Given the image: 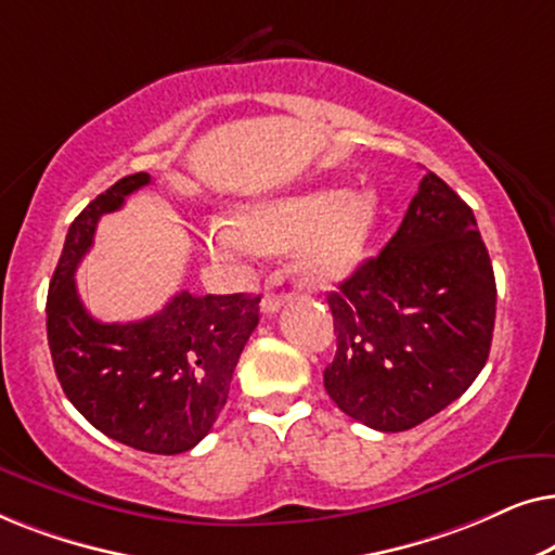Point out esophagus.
Returning a JSON list of instances; mask_svg holds the SVG:
<instances>
[{
	"label": "esophagus",
	"mask_w": 555,
	"mask_h": 555,
	"mask_svg": "<svg viewBox=\"0 0 555 555\" xmlns=\"http://www.w3.org/2000/svg\"><path fill=\"white\" fill-rule=\"evenodd\" d=\"M283 302H285L283 295L264 293V298H262V302H260V308H262V313H264V315H275L278 310L283 308Z\"/></svg>",
	"instance_id": "34e87169"
}]
</instances>
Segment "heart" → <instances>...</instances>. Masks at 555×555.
Listing matches in <instances>:
<instances>
[{
  "label": "heart",
  "instance_id": "heart-1",
  "mask_svg": "<svg viewBox=\"0 0 555 555\" xmlns=\"http://www.w3.org/2000/svg\"><path fill=\"white\" fill-rule=\"evenodd\" d=\"M378 222L376 196L321 189L262 202L240 211L237 224L211 219L202 245L217 260H240L257 249H295L293 272L302 285L328 287L351 278L366 257Z\"/></svg>",
  "mask_w": 555,
  "mask_h": 555
}]
</instances>
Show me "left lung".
Returning a JSON list of instances; mask_svg holds the SVG:
<instances>
[{"mask_svg":"<svg viewBox=\"0 0 555 555\" xmlns=\"http://www.w3.org/2000/svg\"><path fill=\"white\" fill-rule=\"evenodd\" d=\"M495 300L473 209L427 171L389 245L328 293L336 359L325 391L371 429L427 422L482 371Z\"/></svg>","mask_w":555,"mask_h":555,"instance_id":"left-lung-1","label":"left lung"}]
</instances>
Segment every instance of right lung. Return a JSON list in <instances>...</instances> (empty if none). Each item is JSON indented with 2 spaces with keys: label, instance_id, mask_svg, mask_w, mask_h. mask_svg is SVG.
Here are the masks:
<instances>
[{
  "label": "right lung",
  "instance_id": "1",
  "mask_svg": "<svg viewBox=\"0 0 555 555\" xmlns=\"http://www.w3.org/2000/svg\"><path fill=\"white\" fill-rule=\"evenodd\" d=\"M151 184L131 173L75 217L48 293V344L73 406L105 437L141 452L179 454L209 435L230 397L234 366L260 321V295H192L133 323H101L82 308L75 270L98 219Z\"/></svg>",
  "mask_w": 555,
  "mask_h": 555
}]
</instances>
